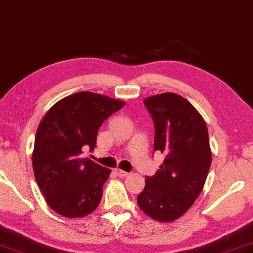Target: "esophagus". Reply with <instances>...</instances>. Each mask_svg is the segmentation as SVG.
Here are the masks:
<instances>
[{"mask_svg":"<svg viewBox=\"0 0 253 253\" xmlns=\"http://www.w3.org/2000/svg\"><path fill=\"white\" fill-rule=\"evenodd\" d=\"M115 173H116L117 176H118V177H121V178L126 177L127 174H128V172H127V171H124V170H122V169H115Z\"/></svg>","mask_w":253,"mask_h":253,"instance_id":"1","label":"esophagus"}]
</instances>
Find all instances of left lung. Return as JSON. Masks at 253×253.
I'll list each match as a JSON object with an SVG mask.
<instances>
[{
  "instance_id": "1",
  "label": "left lung",
  "mask_w": 253,
  "mask_h": 253,
  "mask_svg": "<svg viewBox=\"0 0 253 253\" xmlns=\"http://www.w3.org/2000/svg\"><path fill=\"white\" fill-rule=\"evenodd\" d=\"M155 126L154 151L165 155L137 196L140 209L157 221L178 219L198 198L211 165L208 128L197 109L173 93L144 100Z\"/></svg>"
}]
</instances>
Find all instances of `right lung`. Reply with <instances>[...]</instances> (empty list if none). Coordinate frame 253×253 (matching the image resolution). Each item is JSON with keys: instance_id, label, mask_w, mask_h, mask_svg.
Segmentation results:
<instances>
[{"instance_id": "1", "label": "right lung", "mask_w": 253, "mask_h": 253, "mask_svg": "<svg viewBox=\"0 0 253 253\" xmlns=\"http://www.w3.org/2000/svg\"><path fill=\"white\" fill-rule=\"evenodd\" d=\"M124 106L122 100L79 91L45 114L36 131L32 163L36 182L55 212L80 218L97 208L111 169L83 154L94 150L99 127Z\"/></svg>"}]
</instances>
